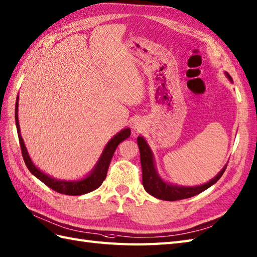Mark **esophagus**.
<instances>
[{"label":"esophagus","instance_id":"1","mask_svg":"<svg viewBox=\"0 0 257 257\" xmlns=\"http://www.w3.org/2000/svg\"><path fill=\"white\" fill-rule=\"evenodd\" d=\"M135 128H136V130H140L141 127H140V126H138V124H136V125H135Z\"/></svg>","mask_w":257,"mask_h":257}]
</instances>
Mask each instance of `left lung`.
I'll list each match as a JSON object with an SVG mask.
<instances>
[{
    "mask_svg": "<svg viewBox=\"0 0 257 257\" xmlns=\"http://www.w3.org/2000/svg\"><path fill=\"white\" fill-rule=\"evenodd\" d=\"M227 78L232 80L231 76L229 73H226ZM138 144L140 148V155H141V165H142V181H143V186L145 190L150 193V195L154 196L155 198L161 199V200H166V201H176V200H181V199H187L193 197L196 195L208 189L209 187L212 186L218 181L221 176L223 175L225 172L226 166L223 167V169L216 175L212 180L201 186L197 187H179V186H174L169 185L167 182H165L161 179L155 170V166H154V161H153V154L150 146L147 145L146 141L139 136L138 138Z\"/></svg>",
    "mask_w": 257,
    "mask_h": 257,
    "instance_id": "1",
    "label": "left lung"
}]
</instances>
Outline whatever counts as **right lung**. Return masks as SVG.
Segmentation results:
<instances>
[{
	"label": "right lung",
	"instance_id": "right-lung-1",
	"mask_svg": "<svg viewBox=\"0 0 257 257\" xmlns=\"http://www.w3.org/2000/svg\"><path fill=\"white\" fill-rule=\"evenodd\" d=\"M19 96L16 99L15 103V123H16V128H17V135H19V141L21 145V151L23 159L26 164L28 170L35 176L37 178L43 181L45 185L48 186L50 189H53L59 193H64V195H69V196H80L84 195V193H88L95 190L96 188L101 186L102 182L105 179L107 169H109L111 159L113 157V154L115 152L117 145L123 142L124 140L128 139L131 135L130 128H125L121 131L118 134H116L114 138L106 144L103 153L99 159L98 164H96L95 168L93 172L91 173L87 178L78 180V181H64V180H57L51 178V177L47 176L46 174L42 173L41 170L36 168L35 165L33 164L32 159L28 155L27 150L24 144V141H23L21 136V131H20V124H19V115H17V109H19Z\"/></svg>",
	"mask_w": 257,
	"mask_h": 257
}]
</instances>
